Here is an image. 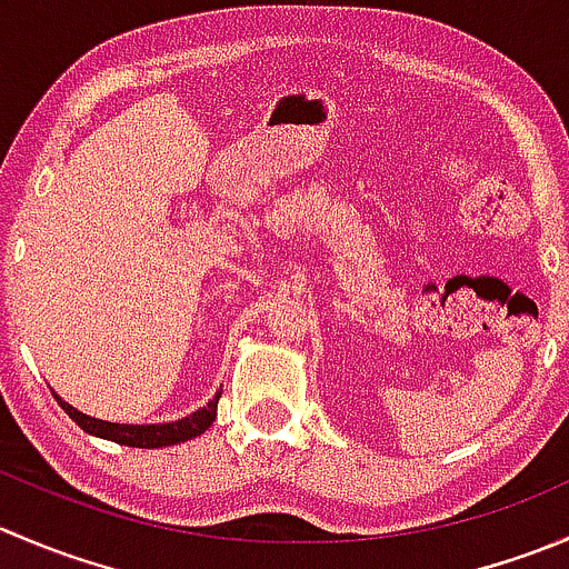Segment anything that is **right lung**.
Wrapping results in <instances>:
<instances>
[{
	"label": "right lung",
	"instance_id": "obj_1",
	"mask_svg": "<svg viewBox=\"0 0 569 569\" xmlns=\"http://www.w3.org/2000/svg\"><path fill=\"white\" fill-rule=\"evenodd\" d=\"M57 396V393H54ZM62 410L84 429V432L96 435V438H107L114 440L120 446H134V449H162V446H176L183 443V440H192L198 435H203L206 429L214 423L217 418V401H220V393L209 401L206 407H200L198 412H192L189 418H181V421L173 423H151V427H134V423H109V421H99V418H90L84 412L73 410L68 401H62L57 396Z\"/></svg>",
	"mask_w": 569,
	"mask_h": 569
}]
</instances>
